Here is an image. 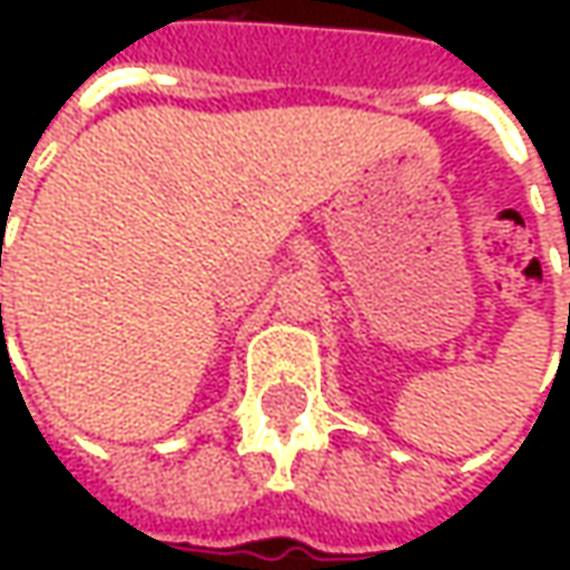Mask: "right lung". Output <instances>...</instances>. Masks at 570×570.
Returning a JSON list of instances; mask_svg holds the SVG:
<instances>
[{
    "mask_svg": "<svg viewBox=\"0 0 570 570\" xmlns=\"http://www.w3.org/2000/svg\"><path fill=\"white\" fill-rule=\"evenodd\" d=\"M0 311H2V307H0Z\"/></svg>",
    "mask_w": 570,
    "mask_h": 570,
    "instance_id": "obj_1",
    "label": "right lung"
}]
</instances>
